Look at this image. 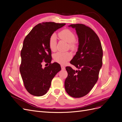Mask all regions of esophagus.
<instances>
[{"instance_id": "1", "label": "esophagus", "mask_w": 122, "mask_h": 122, "mask_svg": "<svg viewBox=\"0 0 122 122\" xmlns=\"http://www.w3.org/2000/svg\"><path fill=\"white\" fill-rule=\"evenodd\" d=\"M61 68L62 70H65V67L64 66H62V65H61Z\"/></svg>"}]
</instances>
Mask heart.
Wrapping results in <instances>:
<instances>
[{"label": "heart", "mask_w": 122, "mask_h": 122, "mask_svg": "<svg viewBox=\"0 0 122 122\" xmlns=\"http://www.w3.org/2000/svg\"><path fill=\"white\" fill-rule=\"evenodd\" d=\"M58 36L61 39L64 40L69 43V48L74 50L76 49V45L74 43L76 36L74 33L69 29H66L59 32ZM56 36L55 34L51 35L49 39V46L50 49L52 51L56 50ZM72 57V55L70 52H57L55 53L53 58L54 61L61 64H65L68 61L70 60Z\"/></svg>", "instance_id": "heart-1"}]
</instances>
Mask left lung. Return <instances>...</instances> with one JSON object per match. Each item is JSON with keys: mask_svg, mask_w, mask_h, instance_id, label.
I'll return each instance as SVG.
<instances>
[{"mask_svg": "<svg viewBox=\"0 0 122 122\" xmlns=\"http://www.w3.org/2000/svg\"><path fill=\"white\" fill-rule=\"evenodd\" d=\"M78 37V51L70 63L79 70L66 67L68 76L65 81L67 93L72 97L87 95L98 79L102 65L103 50L97 35L90 27L82 24H71Z\"/></svg>", "mask_w": 122, "mask_h": 122, "instance_id": "left-lung-1", "label": "left lung"}]
</instances>
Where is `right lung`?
I'll use <instances>...</instances> for the list:
<instances>
[{"mask_svg": "<svg viewBox=\"0 0 122 122\" xmlns=\"http://www.w3.org/2000/svg\"><path fill=\"white\" fill-rule=\"evenodd\" d=\"M65 25L51 22L39 23L24 40L20 72L25 88L32 95L42 96L46 94L53 77L61 71L60 64H51L49 39L55 31ZM43 62L49 63V66L43 68Z\"/></svg>", "mask_w": 122, "mask_h": 122, "instance_id": "right-lung-1", "label": "right lung"}]
</instances>
